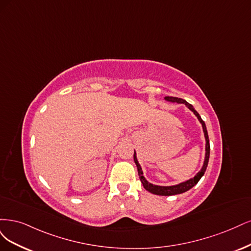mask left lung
<instances>
[{
	"label": "left lung",
	"instance_id": "8db88e82",
	"mask_svg": "<svg viewBox=\"0 0 251 251\" xmlns=\"http://www.w3.org/2000/svg\"><path fill=\"white\" fill-rule=\"evenodd\" d=\"M167 101L170 102H176V103H183L188 106L189 109H191L195 116L198 118V120L200 121V123L202 124V128H203V132H204V136H205V141H206V145H205V159H204V164L202 169L200 170V172L197 173V175L194 177V178H191L187 181L181 182L179 184H176V185H172V187H160V185H154L150 182H148L146 179H145V177L143 176V171H142V168L139 164V161L136 159V155H135V151H134V154H133V159H134V163L137 167V172H139V176H140V179L144 185V188L146 189L147 191H149L152 194H155V195H160V196H171V195H177V194H181L189 191L190 189H192L194 185L197 184L198 181L200 180V178L202 176L204 175L205 173V170L207 168V164H208V159H209V140H208V134H207V130H206V126L204 121L201 119V117L199 116L198 112L194 109L193 105H191L190 103H188L185 100L181 99V98H177V97H166L165 98Z\"/></svg>",
	"mask_w": 251,
	"mask_h": 251
}]
</instances>
